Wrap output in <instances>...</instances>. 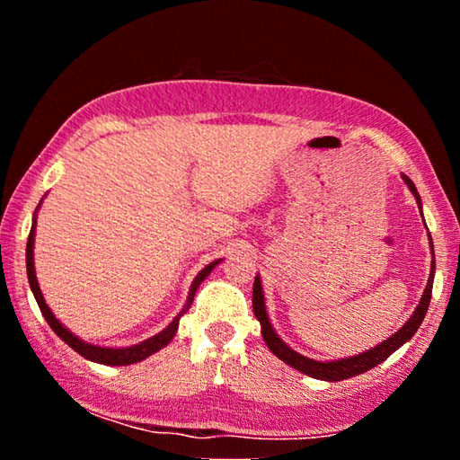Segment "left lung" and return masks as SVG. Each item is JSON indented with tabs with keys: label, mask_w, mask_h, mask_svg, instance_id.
I'll return each mask as SVG.
<instances>
[{
	"label": "left lung",
	"mask_w": 460,
	"mask_h": 460,
	"mask_svg": "<svg viewBox=\"0 0 460 460\" xmlns=\"http://www.w3.org/2000/svg\"><path fill=\"white\" fill-rule=\"evenodd\" d=\"M403 182L408 184L410 192L416 197L418 202V208H422V202H420V194L416 190L414 182L410 181L406 174H402ZM430 249H432V255H434V245H432V239H430ZM434 260H432V266H430V278H428V284L424 288V294L422 298H420V305L416 306L414 314L408 318V323L402 326L398 332H394L392 337L385 339L384 342H379L377 347L369 349V351L359 353V355H353V357H345V359H337V361H314V359H308V357L296 353L294 349H290L286 345V342L278 337L274 326H271L268 313H266V300H263V290H261V279L260 276H255V282H253V314L258 318L260 324H261V337L266 341V345L271 353H274L278 359H282L284 363L290 365V367L298 369L302 373H306V376L314 377V379H323V381H342V379H349V377H355L359 376V373H365L376 367V365L384 363L389 355L394 351H398V349L403 345V342H408L411 337H414V332L420 329V324H422L424 316H426V310L428 305H430V298H432V284H434Z\"/></svg>",
	"instance_id": "obj_1"
}]
</instances>
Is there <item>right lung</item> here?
Wrapping results in <instances>:
<instances>
[{"mask_svg": "<svg viewBox=\"0 0 460 460\" xmlns=\"http://www.w3.org/2000/svg\"><path fill=\"white\" fill-rule=\"evenodd\" d=\"M40 207V205H38ZM38 211V208H36ZM34 235H36V215H34V221H32V229H30V235H28V245H26V270H28V282L30 288H32L34 292V298L38 302V306L42 310V316L46 318V323L50 324V329L58 334V337L66 342L68 347L75 349L76 353L83 355L84 359L89 361H95V363H103V365H131V363H137L146 359V357L154 355L155 351H160L162 347H166L170 341L174 339V334L178 331V321H181V316L189 310V306L192 305L194 300V294H197V288L200 286L202 279H205L208 274H211L213 268L217 263H221L223 260H217L211 261L207 268H202L199 271V276L194 278V282L190 286V292H189V300H186V305L182 308V313L178 314L172 323H170L164 331L154 334V337L146 339L144 342H137V345H131V347H121V349H113V347H97V345H91V342H84L79 337H75V334L66 329L65 324H62L57 316L52 314V310L46 305L44 296L40 292V286H38V279H36V270H34Z\"/></svg>", "mask_w": 460, "mask_h": 460, "instance_id": "add662e5", "label": "right lung"}]
</instances>
